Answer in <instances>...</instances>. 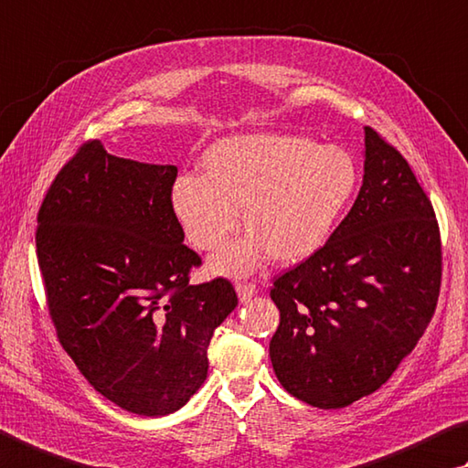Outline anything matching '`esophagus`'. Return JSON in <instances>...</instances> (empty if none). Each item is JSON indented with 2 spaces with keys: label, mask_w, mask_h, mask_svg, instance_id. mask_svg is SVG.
Here are the masks:
<instances>
[{
  "label": "esophagus",
  "mask_w": 468,
  "mask_h": 468,
  "mask_svg": "<svg viewBox=\"0 0 468 468\" xmlns=\"http://www.w3.org/2000/svg\"><path fill=\"white\" fill-rule=\"evenodd\" d=\"M237 296H239L241 303H248L253 294H258V288L256 284H248V282H239L235 286Z\"/></svg>",
  "instance_id": "34e87169"
}]
</instances>
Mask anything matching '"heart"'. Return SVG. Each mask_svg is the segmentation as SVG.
<instances>
[{
    "label": "heart",
    "mask_w": 468,
    "mask_h": 468,
    "mask_svg": "<svg viewBox=\"0 0 468 468\" xmlns=\"http://www.w3.org/2000/svg\"><path fill=\"white\" fill-rule=\"evenodd\" d=\"M358 188V165L342 147L299 134L258 133L218 141L202 157V177H177L172 210L194 248L212 251L239 225L248 237L210 260L217 274L243 276L276 261L299 263L329 239Z\"/></svg>",
    "instance_id": "b5f03b06"
}]
</instances>
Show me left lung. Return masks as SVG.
I'll return each instance as SVG.
<instances>
[{
    "instance_id": "1",
    "label": "left lung",
    "mask_w": 468,
    "mask_h": 468,
    "mask_svg": "<svg viewBox=\"0 0 468 468\" xmlns=\"http://www.w3.org/2000/svg\"><path fill=\"white\" fill-rule=\"evenodd\" d=\"M441 278L434 208L401 153L364 129V177L327 243L280 276L270 342L288 393L339 410L375 393L436 311Z\"/></svg>"
}]
</instances>
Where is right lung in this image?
<instances>
[{"label":"right lung","mask_w":468,"mask_h":468,"mask_svg":"<svg viewBox=\"0 0 468 468\" xmlns=\"http://www.w3.org/2000/svg\"><path fill=\"white\" fill-rule=\"evenodd\" d=\"M176 165L110 155L90 141L50 184L37 253L58 342L90 385L159 418L188 403L208 344L237 307L233 284H188L198 266L172 210Z\"/></svg>","instance_id":"add662e5"}]
</instances>
